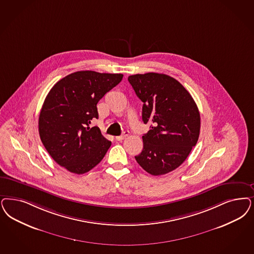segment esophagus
<instances>
[{
	"label": "esophagus",
	"instance_id": "1",
	"mask_svg": "<svg viewBox=\"0 0 254 254\" xmlns=\"http://www.w3.org/2000/svg\"><path fill=\"white\" fill-rule=\"evenodd\" d=\"M128 133H129V132L127 131V130H126V131L123 133V135H121V136H117V137H115V139H116L117 140H124L126 137H127Z\"/></svg>",
	"mask_w": 254,
	"mask_h": 254
}]
</instances>
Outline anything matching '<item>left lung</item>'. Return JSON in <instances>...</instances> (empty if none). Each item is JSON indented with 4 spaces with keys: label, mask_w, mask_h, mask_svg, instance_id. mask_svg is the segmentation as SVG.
Segmentation results:
<instances>
[{
    "label": "left lung",
    "mask_w": 254,
    "mask_h": 254,
    "mask_svg": "<svg viewBox=\"0 0 254 254\" xmlns=\"http://www.w3.org/2000/svg\"><path fill=\"white\" fill-rule=\"evenodd\" d=\"M127 79L143 103L142 121L152 124L135 158L150 175L168 174L184 162L198 141V107L186 88L165 74H136Z\"/></svg>",
    "instance_id": "8db88e82"
}]
</instances>
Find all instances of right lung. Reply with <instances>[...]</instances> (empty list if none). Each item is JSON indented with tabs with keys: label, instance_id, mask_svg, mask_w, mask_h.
<instances>
[{
	"label": "right lung",
	"instance_id": "add662e5",
	"mask_svg": "<svg viewBox=\"0 0 254 254\" xmlns=\"http://www.w3.org/2000/svg\"><path fill=\"white\" fill-rule=\"evenodd\" d=\"M123 74L78 71L54 84L45 98L38 120L41 141L51 157L73 174L96 167L112 145L97 127L96 104L115 87Z\"/></svg>",
	"mask_w": 254,
	"mask_h": 254
}]
</instances>
